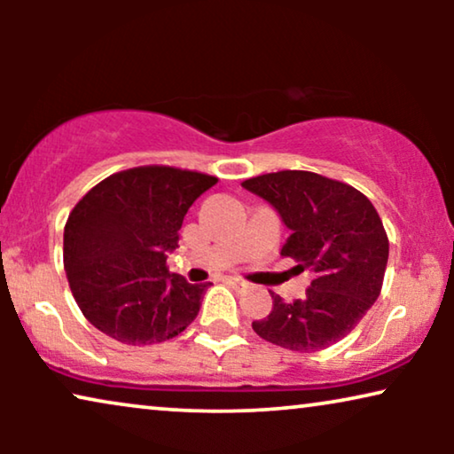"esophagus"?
Masks as SVG:
<instances>
[{
  "instance_id": "esophagus-1",
  "label": "esophagus",
  "mask_w": 454,
  "mask_h": 454,
  "mask_svg": "<svg viewBox=\"0 0 454 454\" xmlns=\"http://www.w3.org/2000/svg\"><path fill=\"white\" fill-rule=\"evenodd\" d=\"M225 283L233 285V287H246V283L241 281V278H235V277H225Z\"/></svg>"
}]
</instances>
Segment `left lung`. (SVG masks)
Instances as JSON below:
<instances>
[{"mask_svg": "<svg viewBox=\"0 0 454 454\" xmlns=\"http://www.w3.org/2000/svg\"><path fill=\"white\" fill-rule=\"evenodd\" d=\"M244 188L277 210L289 238L281 256L312 272L303 300L272 295V312L252 328L269 343L312 353L347 337L382 289L388 238L374 204L351 185L312 171H277Z\"/></svg>", "mask_w": 454, "mask_h": 454, "instance_id": "8db88e82", "label": "left lung"}]
</instances>
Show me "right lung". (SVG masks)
Here are the masks:
<instances>
[{
	"instance_id": "right-lung-1",
	"label": "right lung",
	"mask_w": 454,
	"mask_h": 454,
	"mask_svg": "<svg viewBox=\"0 0 454 454\" xmlns=\"http://www.w3.org/2000/svg\"><path fill=\"white\" fill-rule=\"evenodd\" d=\"M216 177L176 167H134L97 184L67 216L64 269L86 320L126 345L177 337L210 283L169 272L188 208Z\"/></svg>"
}]
</instances>
